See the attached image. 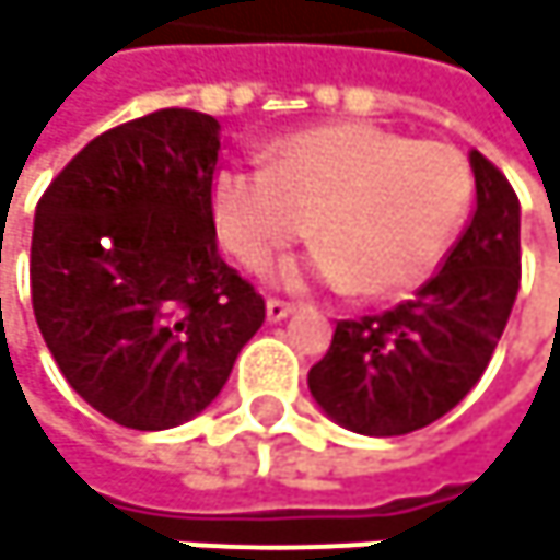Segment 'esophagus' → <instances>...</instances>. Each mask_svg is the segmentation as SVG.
Here are the masks:
<instances>
[{
    "mask_svg": "<svg viewBox=\"0 0 560 560\" xmlns=\"http://www.w3.org/2000/svg\"><path fill=\"white\" fill-rule=\"evenodd\" d=\"M265 312H268V322H282V318H289L295 312V305L285 302V299H268L265 302Z\"/></svg>",
    "mask_w": 560,
    "mask_h": 560,
    "instance_id": "34e87169",
    "label": "esophagus"
}]
</instances>
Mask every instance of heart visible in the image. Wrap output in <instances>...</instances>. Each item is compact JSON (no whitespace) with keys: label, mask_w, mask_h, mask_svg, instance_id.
Instances as JSON below:
<instances>
[{"label":"heart","mask_w":560,"mask_h":560,"mask_svg":"<svg viewBox=\"0 0 560 560\" xmlns=\"http://www.w3.org/2000/svg\"><path fill=\"white\" fill-rule=\"evenodd\" d=\"M474 177L460 150L376 124H326L278 140L265 171L224 167L211 180L221 245L248 268L312 234V271L359 295L417 289L470 211ZM282 282L302 268L282 265Z\"/></svg>","instance_id":"1"}]
</instances>
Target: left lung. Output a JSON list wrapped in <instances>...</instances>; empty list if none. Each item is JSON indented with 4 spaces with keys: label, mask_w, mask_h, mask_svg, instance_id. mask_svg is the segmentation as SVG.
Instances as JSON below:
<instances>
[{
    "label": "left lung",
    "mask_w": 560,
    "mask_h": 560,
    "mask_svg": "<svg viewBox=\"0 0 560 560\" xmlns=\"http://www.w3.org/2000/svg\"><path fill=\"white\" fill-rule=\"evenodd\" d=\"M477 208L410 302L342 318L308 370L315 402L362 436H402L436 423L477 386L521 289V205L508 177L470 150Z\"/></svg>",
    "instance_id": "obj_1"
}]
</instances>
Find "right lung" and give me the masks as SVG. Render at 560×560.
I'll list each match as a JSON object with an SVG mask.
<instances>
[{
    "mask_svg": "<svg viewBox=\"0 0 560 560\" xmlns=\"http://www.w3.org/2000/svg\"><path fill=\"white\" fill-rule=\"evenodd\" d=\"M218 133L180 106L137 117L93 137L36 205V326L67 383L127 430L198 417L265 322L218 255Z\"/></svg>",
    "mask_w": 560,
    "mask_h": 560,
    "instance_id": "obj_1",
    "label": "right lung"
}]
</instances>
